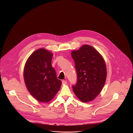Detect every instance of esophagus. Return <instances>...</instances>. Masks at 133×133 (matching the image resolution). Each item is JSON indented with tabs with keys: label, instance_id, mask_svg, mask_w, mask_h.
<instances>
[{
	"label": "esophagus",
	"instance_id": "esophagus-1",
	"mask_svg": "<svg viewBox=\"0 0 133 133\" xmlns=\"http://www.w3.org/2000/svg\"><path fill=\"white\" fill-rule=\"evenodd\" d=\"M67 81H65V80H63L62 81V84H67Z\"/></svg>",
	"mask_w": 133,
	"mask_h": 133
}]
</instances>
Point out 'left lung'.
Masks as SVG:
<instances>
[{
    "label": "left lung",
    "instance_id": "obj_1",
    "mask_svg": "<svg viewBox=\"0 0 133 133\" xmlns=\"http://www.w3.org/2000/svg\"><path fill=\"white\" fill-rule=\"evenodd\" d=\"M71 55L77 75V83L72 86L73 91L82 102L91 101L101 92L106 82L105 61L98 51L88 45L72 51Z\"/></svg>",
    "mask_w": 133,
    "mask_h": 133
}]
</instances>
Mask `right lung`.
Listing matches in <instances>:
<instances>
[{"label": "right lung", "mask_w": 133, "mask_h": 133, "mask_svg": "<svg viewBox=\"0 0 133 133\" xmlns=\"http://www.w3.org/2000/svg\"><path fill=\"white\" fill-rule=\"evenodd\" d=\"M52 55L49 51L40 48L29 56L25 65L24 78L26 87L31 95L41 102L51 101L62 85L51 66Z\"/></svg>", "instance_id": "obj_1"}]
</instances>
